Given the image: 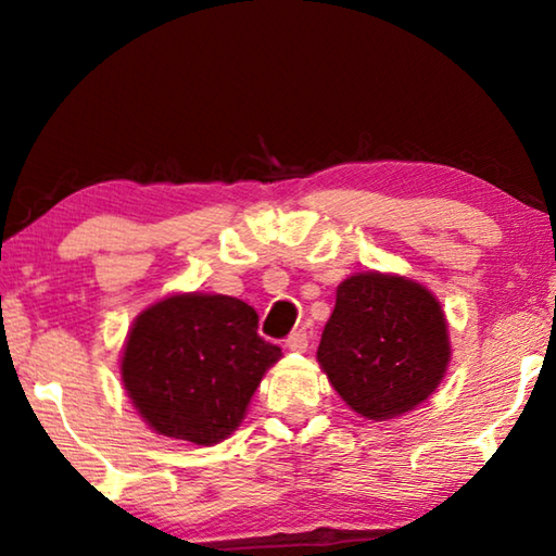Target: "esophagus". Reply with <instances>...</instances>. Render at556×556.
I'll return each instance as SVG.
<instances>
[{"mask_svg":"<svg viewBox=\"0 0 556 556\" xmlns=\"http://www.w3.org/2000/svg\"><path fill=\"white\" fill-rule=\"evenodd\" d=\"M306 345H308L306 328H296V331L289 333V338H287V348H289V351L301 353V351H306Z\"/></svg>","mask_w":556,"mask_h":556,"instance_id":"1","label":"esophagus"}]
</instances>
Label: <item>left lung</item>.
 Segmentation results:
<instances>
[{
	"instance_id": "8db88e82",
	"label": "left lung",
	"mask_w": 556,
	"mask_h": 556,
	"mask_svg": "<svg viewBox=\"0 0 556 556\" xmlns=\"http://www.w3.org/2000/svg\"><path fill=\"white\" fill-rule=\"evenodd\" d=\"M448 357L444 312L417 281L368 271L338 287L318 363L357 414L380 421L414 409Z\"/></svg>"
}]
</instances>
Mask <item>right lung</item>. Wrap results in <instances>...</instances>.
I'll return each instance as SVG.
<instances>
[{"mask_svg": "<svg viewBox=\"0 0 556 556\" xmlns=\"http://www.w3.org/2000/svg\"><path fill=\"white\" fill-rule=\"evenodd\" d=\"M257 321L255 308L220 294L168 296L137 318L122 380L156 434L211 446L240 425L281 355Z\"/></svg>", "mask_w": 556, "mask_h": 556, "instance_id": "add662e5", "label": "right lung"}]
</instances>
